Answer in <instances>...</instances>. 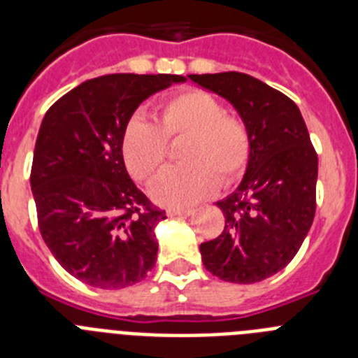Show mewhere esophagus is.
Here are the masks:
<instances>
[{
  "label": "esophagus",
  "mask_w": 358,
  "mask_h": 358,
  "mask_svg": "<svg viewBox=\"0 0 358 358\" xmlns=\"http://www.w3.org/2000/svg\"><path fill=\"white\" fill-rule=\"evenodd\" d=\"M166 213H169L170 217H188V215H192L194 211L192 210H176V208H170Z\"/></svg>",
  "instance_id": "34e87169"
}]
</instances>
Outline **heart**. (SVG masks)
Returning a JSON list of instances; mask_svg holds the SVG:
<instances>
[{
    "label": "heart",
    "instance_id": "1",
    "mask_svg": "<svg viewBox=\"0 0 358 358\" xmlns=\"http://www.w3.org/2000/svg\"><path fill=\"white\" fill-rule=\"evenodd\" d=\"M185 138L179 157L185 164L157 179L152 195L159 204L186 208L211 197L222 181L236 182L251 159V132L240 116L208 91L185 90L157 107V120L134 116L122 134V156L136 181L152 182L169 159V141Z\"/></svg>",
    "mask_w": 358,
    "mask_h": 358
}]
</instances>
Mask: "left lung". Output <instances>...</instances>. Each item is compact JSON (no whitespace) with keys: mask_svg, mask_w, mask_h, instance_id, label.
I'll list each match as a JSON object with an SVG mask.
<instances>
[{"mask_svg":"<svg viewBox=\"0 0 358 358\" xmlns=\"http://www.w3.org/2000/svg\"><path fill=\"white\" fill-rule=\"evenodd\" d=\"M229 100L251 132V159L238 188L217 206L222 235L201 243L202 264L231 283H256L290 264L315 215L317 152L296 103L238 71L189 75Z\"/></svg>","mask_w":358,"mask_h":358,"instance_id":"left-lung-1","label":"left lung"}]
</instances>
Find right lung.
Here are the masks:
<instances>
[{
  "label": "right lung",
  "instance_id": "obj_1",
  "mask_svg": "<svg viewBox=\"0 0 358 358\" xmlns=\"http://www.w3.org/2000/svg\"><path fill=\"white\" fill-rule=\"evenodd\" d=\"M181 75L115 73L82 82L46 110L30 185L44 243L71 276L116 290L156 265L154 227L166 213L129 177L123 129L145 98Z\"/></svg>",
  "mask_w": 358,
  "mask_h": 358
}]
</instances>
